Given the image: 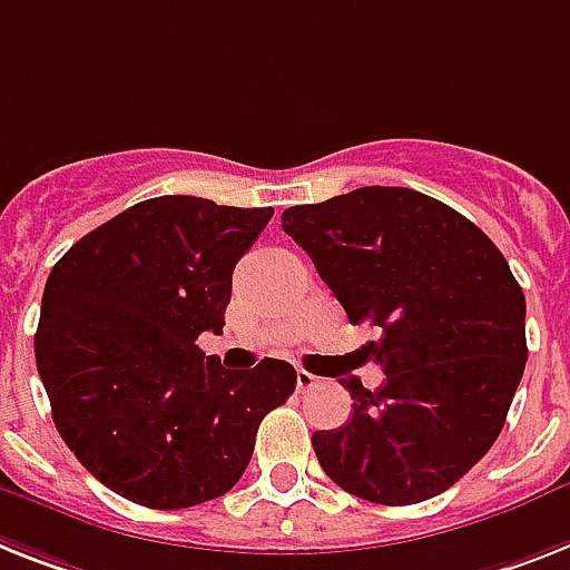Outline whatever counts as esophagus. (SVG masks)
<instances>
[{
    "instance_id": "34e87169",
    "label": "esophagus",
    "mask_w": 570,
    "mask_h": 570,
    "mask_svg": "<svg viewBox=\"0 0 570 570\" xmlns=\"http://www.w3.org/2000/svg\"><path fill=\"white\" fill-rule=\"evenodd\" d=\"M317 384H320L317 375L305 373V370H299V373H296V390H299V393H305V390L317 387Z\"/></svg>"
}]
</instances>
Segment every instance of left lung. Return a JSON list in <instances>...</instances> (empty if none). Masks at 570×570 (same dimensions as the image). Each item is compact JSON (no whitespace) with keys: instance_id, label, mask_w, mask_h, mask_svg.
Here are the masks:
<instances>
[{"instance_id":"left-lung-1","label":"left lung","mask_w":570,"mask_h":570,"mask_svg":"<svg viewBox=\"0 0 570 570\" xmlns=\"http://www.w3.org/2000/svg\"><path fill=\"white\" fill-rule=\"evenodd\" d=\"M282 229L312 256L387 381L355 399L346 425L312 436L323 472L350 495L404 507L440 495L492 449L519 387L524 291L487 233L443 200L364 186L291 206Z\"/></svg>"}]
</instances>
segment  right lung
Wrapping results in <instances>:
<instances>
[{
  "label": "right lung",
  "mask_w": 570,
  "mask_h": 570,
  "mask_svg": "<svg viewBox=\"0 0 570 570\" xmlns=\"http://www.w3.org/2000/svg\"><path fill=\"white\" fill-rule=\"evenodd\" d=\"M274 209L150 197L51 267L35 335L51 420L116 495L183 510L224 495L267 413L294 393L288 361L224 370L197 346L220 335L235 262Z\"/></svg>",
  "instance_id": "add662e5"
}]
</instances>
